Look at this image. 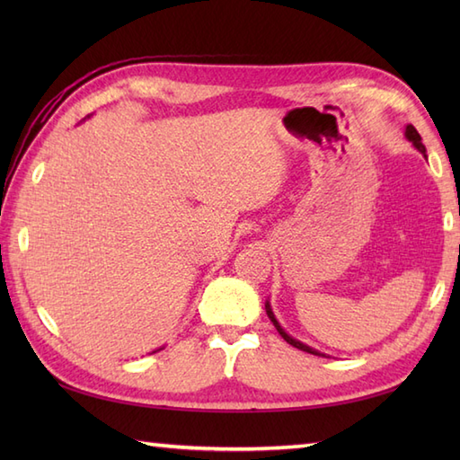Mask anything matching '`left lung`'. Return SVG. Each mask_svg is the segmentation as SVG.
Instances as JSON below:
<instances>
[{"label": "left lung", "instance_id": "obj_1", "mask_svg": "<svg viewBox=\"0 0 460 460\" xmlns=\"http://www.w3.org/2000/svg\"><path fill=\"white\" fill-rule=\"evenodd\" d=\"M405 138H407V142H411L413 148H415L419 154H423V158L427 160V150H425V146H423V142H421V136H419V132L413 128L411 124L405 126ZM265 310H267V316L270 318L272 324H275V328L279 330V334H280L282 338H285L290 346H295V348H298V349H302V351H308V354H312V356H324V358H326V354H322V351H318V349H314V348H310V346H306V344H302V341L296 340V338H292V336L288 334V332L280 326V322L277 320L275 312H272V306H270L269 300L265 302Z\"/></svg>", "mask_w": 460, "mask_h": 460}]
</instances>
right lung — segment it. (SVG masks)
<instances>
[{
	"instance_id": "1",
	"label": "right lung",
	"mask_w": 460,
	"mask_h": 460,
	"mask_svg": "<svg viewBox=\"0 0 460 460\" xmlns=\"http://www.w3.org/2000/svg\"><path fill=\"white\" fill-rule=\"evenodd\" d=\"M86 119H91V116H86ZM160 349H162V348H158V349H155V351H160Z\"/></svg>"
}]
</instances>
